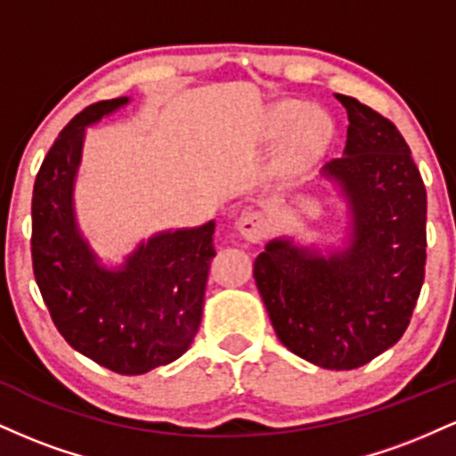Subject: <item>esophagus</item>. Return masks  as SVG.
I'll return each instance as SVG.
<instances>
[{"instance_id": "esophagus-1", "label": "esophagus", "mask_w": 456, "mask_h": 456, "mask_svg": "<svg viewBox=\"0 0 456 456\" xmlns=\"http://www.w3.org/2000/svg\"><path fill=\"white\" fill-rule=\"evenodd\" d=\"M238 232L248 244H259L270 232L268 218L261 212H246L238 221Z\"/></svg>"}]
</instances>
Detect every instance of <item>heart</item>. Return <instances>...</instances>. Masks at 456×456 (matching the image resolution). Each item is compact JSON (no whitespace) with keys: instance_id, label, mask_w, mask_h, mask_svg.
Masks as SVG:
<instances>
[{"instance_id":"heart-1","label":"heart","mask_w":456,"mask_h":456,"mask_svg":"<svg viewBox=\"0 0 456 456\" xmlns=\"http://www.w3.org/2000/svg\"><path fill=\"white\" fill-rule=\"evenodd\" d=\"M328 119L319 109L300 102H279L265 113L259 124V139L274 141L276 145L272 174L281 180L291 177L317 156L328 137Z\"/></svg>"}]
</instances>
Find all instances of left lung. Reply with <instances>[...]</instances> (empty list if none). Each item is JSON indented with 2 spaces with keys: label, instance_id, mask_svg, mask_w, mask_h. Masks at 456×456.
Instances as JSON below:
<instances>
[{
  "label": "left lung",
  "instance_id": "8db88e82",
  "mask_svg": "<svg viewBox=\"0 0 456 456\" xmlns=\"http://www.w3.org/2000/svg\"><path fill=\"white\" fill-rule=\"evenodd\" d=\"M347 141L322 180L347 208L341 244L270 240L253 276L276 337L289 352L330 370L358 369L405 332L425 281L427 191L405 139L390 119L355 98Z\"/></svg>",
  "mask_w": 456,
  "mask_h": 456
}]
</instances>
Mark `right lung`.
<instances>
[{
    "mask_svg": "<svg viewBox=\"0 0 456 456\" xmlns=\"http://www.w3.org/2000/svg\"><path fill=\"white\" fill-rule=\"evenodd\" d=\"M128 96L87 107L43 160L31 199V259L61 337L119 375H143L191 347L203 313L214 227L167 229L141 240L122 264H104L77 221L75 186L86 133Z\"/></svg>",
    "mask_w": 456,
    "mask_h": 456,
    "instance_id": "obj_1",
    "label": "right lung"
}]
</instances>
